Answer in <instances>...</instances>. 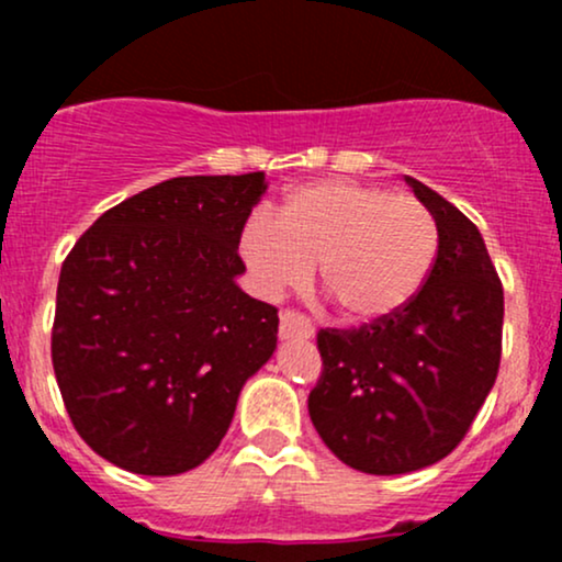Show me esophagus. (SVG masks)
Masks as SVG:
<instances>
[{
  "label": "esophagus",
  "mask_w": 562,
  "mask_h": 562,
  "mask_svg": "<svg viewBox=\"0 0 562 562\" xmlns=\"http://www.w3.org/2000/svg\"><path fill=\"white\" fill-rule=\"evenodd\" d=\"M314 327L312 322L303 317L301 312H282L280 314V338L293 340V338H312Z\"/></svg>",
  "instance_id": "34e87169"
}]
</instances>
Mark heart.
Here are the masks:
<instances>
[{
    "label": "heart",
    "instance_id": "1",
    "mask_svg": "<svg viewBox=\"0 0 562 562\" xmlns=\"http://www.w3.org/2000/svg\"><path fill=\"white\" fill-rule=\"evenodd\" d=\"M240 256L256 288L277 299L319 261L322 288L353 322L385 319L420 293L438 256V224L417 198L351 179L293 187L274 218L254 216Z\"/></svg>",
    "mask_w": 562,
    "mask_h": 562
}]
</instances>
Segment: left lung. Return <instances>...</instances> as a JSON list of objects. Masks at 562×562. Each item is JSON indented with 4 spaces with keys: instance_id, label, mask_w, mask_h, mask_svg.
<instances>
[{
    "instance_id": "1",
    "label": "left lung",
    "mask_w": 562,
    "mask_h": 562,
    "mask_svg": "<svg viewBox=\"0 0 562 562\" xmlns=\"http://www.w3.org/2000/svg\"><path fill=\"white\" fill-rule=\"evenodd\" d=\"M438 224V256L402 312L359 330H319L322 375L308 415L348 468L402 475L443 460L465 438L502 357L505 293L479 227L404 177Z\"/></svg>"
}]
</instances>
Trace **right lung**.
Listing matches in <instances>:
<instances>
[{"instance_id": "1", "label": "right lung", "mask_w": 562, "mask_h": 562, "mask_svg": "<svg viewBox=\"0 0 562 562\" xmlns=\"http://www.w3.org/2000/svg\"><path fill=\"white\" fill-rule=\"evenodd\" d=\"M263 192V171L166 179L105 211L63 261L55 378L74 428L113 465L198 468L274 353L277 308L237 285Z\"/></svg>"}]
</instances>
